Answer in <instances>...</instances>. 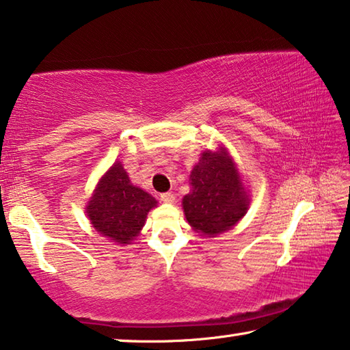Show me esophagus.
<instances>
[{"mask_svg": "<svg viewBox=\"0 0 350 350\" xmlns=\"http://www.w3.org/2000/svg\"><path fill=\"white\" fill-rule=\"evenodd\" d=\"M160 199H162V201L166 202V204H174L176 202V195H174V193H171V191H166V193H162V195H160Z\"/></svg>", "mask_w": 350, "mask_h": 350, "instance_id": "esophagus-1", "label": "esophagus"}]
</instances>
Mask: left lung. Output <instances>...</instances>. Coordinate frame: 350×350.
<instances>
[{"label":"left lung","instance_id":"8db88e82","mask_svg":"<svg viewBox=\"0 0 350 350\" xmlns=\"http://www.w3.org/2000/svg\"><path fill=\"white\" fill-rule=\"evenodd\" d=\"M191 191L182 205L187 221L205 235H218L235 226L247 210V195L232 159L221 149L204 152L191 171Z\"/></svg>","mask_w":350,"mask_h":350}]
</instances>
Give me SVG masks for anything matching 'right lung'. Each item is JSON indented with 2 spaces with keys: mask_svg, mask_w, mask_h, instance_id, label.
Returning a JSON list of instances; mask_svg holds the SVG:
<instances>
[{
  "mask_svg": "<svg viewBox=\"0 0 350 350\" xmlns=\"http://www.w3.org/2000/svg\"><path fill=\"white\" fill-rule=\"evenodd\" d=\"M155 204L157 201L149 193L131 184L121 163H115L99 180L87 213L99 234L118 245H129Z\"/></svg>",
  "mask_w": 350,
  "mask_h": 350,
  "instance_id": "obj_1",
  "label": "right lung"
}]
</instances>
